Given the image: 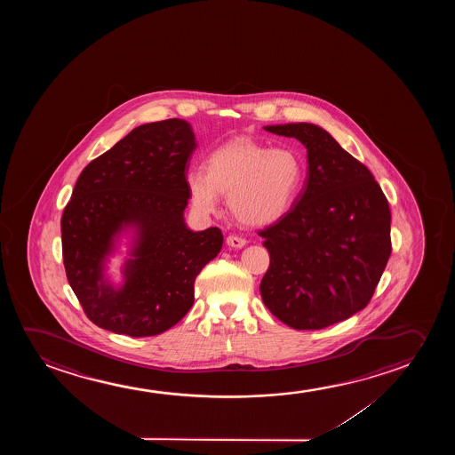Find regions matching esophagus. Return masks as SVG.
<instances>
[{
    "mask_svg": "<svg viewBox=\"0 0 455 455\" xmlns=\"http://www.w3.org/2000/svg\"><path fill=\"white\" fill-rule=\"evenodd\" d=\"M227 243H228L230 247H233V249H243V247H245V243H247V241H245L243 237L230 235V236L227 237Z\"/></svg>",
    "mask_w": 455,
    "mask_h": 455,
    "instance_id": "obj_1",
    "label": "esophagus"
}]
</instances>
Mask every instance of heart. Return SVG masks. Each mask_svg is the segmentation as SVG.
<instances>
[{"instance_id":"b5f03b06","label":"heart","mask_w":455,"mask_h":455,"mask_svg":"<svg viewBox=\"0 0 455 455\" xmlns=\"http://www.w3.org/2000/svg\"><path fill=\"white\" fill-rule=\"evenodd\" d=\"M303 162L289 148H267L237 138L212 150L205 171L188 172L187 185L197 212L212 214L219 194H228L230 212L243 225L264 227L280 220L297 199Z\"/></svg>"}]
</instances>
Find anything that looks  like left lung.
I'll use <instances>...</instances> for the list:
<instances>
[{
    "label": "left lung",
    "mask_w": 455,
    "mask_h": 455,
    "mask_svg": "<svg viewBox=\"0 0 455 455\" xmlns=\"http://www.w3.org/2000/svg\"><path fill=\"white\" fill-rule=\"evenodd\" d=\"M307 149L305 187L259 235L270 266L262 301L293 330H322L361 311L392 253L390 208L373 175L311 123L266 125Z\"/></svg>",
    "instance_id": "1"
}]
</instances>
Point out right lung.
Masks as SVG:
<instances>
[{
  "label": "right lung",
  "instance_id": "right-lung-1",
  "mask_svg": "<svg viewBox=\"0 0 455 455\" xmlns=\"http://www.w3.org/2000/svg\"><path fill=\"white\" fill-rule=\"evenodd\" d=\"M196 148L185 119L138 125L76 181L60 220L63 264L102 330L148 337L172 328L193 306L197 275L222 249L219 228L193 231L185 222ZM121 244L128 250L116 283L108 262Z\"/></svg>",
  "mask_w": 455,
  "mask_h": 455
}]
</instances>
